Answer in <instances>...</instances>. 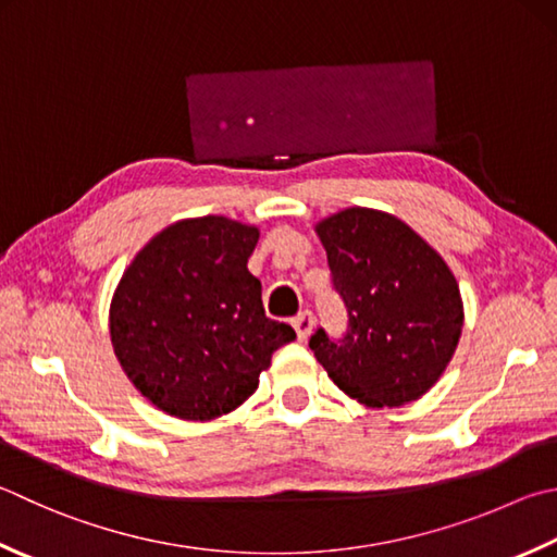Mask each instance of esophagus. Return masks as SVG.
I'll return each instance as SVG.
<instances>
[{
	"label": "esophagus",
	"mask_w": 557,
	"mask_h": 557,
	"mask_svg": "<svg viewBox=\"0 0 557 557\" xmlns=\"http://www.w3.org/2000/svg\"><path fill=\"white\" fill-rule=\"evenodd\" d=\"M312 327H314V318H312V312L310 310H306V312H300L298 318H293V330H296V334H298V339L300 342H306L310 334H312Z\"/></svg>",
	"instance_id": "1"
}]
</instances>
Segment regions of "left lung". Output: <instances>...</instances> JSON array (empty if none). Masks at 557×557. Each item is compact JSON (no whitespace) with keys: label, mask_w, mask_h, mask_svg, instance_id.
<instances>
[{"label":"left lung","mask_w":557,"mask_h":557,"mask_svg":"<svg viewBox=\"0 0 557 557\" xmlns=\"http://www.w3.org/2000/svg\"><path fill=\"white\" fill-rule=\"evenodd\" d=\"M314 233L349 314L342 339L312 334L314 359L366 407L419 400L446 371L463 332L454 271L400 218L373 208H344Z\"/></svg>","instance_id":"obj_1"}]
</instances>
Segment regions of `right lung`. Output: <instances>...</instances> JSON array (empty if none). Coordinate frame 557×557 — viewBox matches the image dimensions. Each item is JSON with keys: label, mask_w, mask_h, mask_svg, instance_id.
I'll list each match as a JSON object with an SVG mask.
<instances>
[{"label": "right lung", "mask_w": 557, "mask_h": 557, "mask_svg": "<svg viewBox=\"0 0 557 557\" xmlns=\"http://www.w3.org/2000/svg\"><path fill=\"white\" fill-rule=\"evenodd\" d=\"M259 227L225 215L186 218L157 233L123 271L109 308L113 354L162 412L208 422L259 387L271 354L296 339L269 320L247 259Z\"/></svg>", "instance_id": "obj_1"}]
</instances>
